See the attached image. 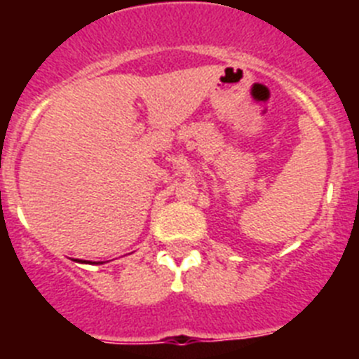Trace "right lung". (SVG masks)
Returning <instances> with one entry per match:
<instances>
[{"label":"right lung","instance_id":"1","mask_svg":"<svg viewBox=\"0 0 359 359\" xmlns=\"http://www.w3.org/2000/svg\"><path fill=\"white\" fill-rule=\"evenodd\" d=\"M75 261H77V262H81V261H79V259H75Z\"/></svg>","mask_w":359,"mask_h":359}]
</instances>
